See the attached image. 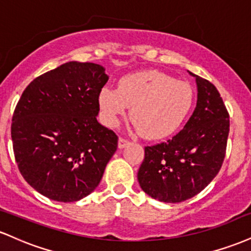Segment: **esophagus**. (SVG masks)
<instances>
[{"label":"esophagus","instance_id":"1","mask_svg":"<svg viewBox=\"0 0 251 251\" xmlns=\"http://www.w3.org/2000/svg\"><path fill=\"white\" fill-rule=\"evenodd\" d=\"M128 144H129L128 140L124 139V138H119V142H118V148L124 149V148H126V146H127Z\"/></svg>","mask_w":251,"mask_h":251}]
</instances>
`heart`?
<instances>
[{
	"instance_id": "heart-1",
	"label": "heart",
	"mask_w": 251,
	"mask_h": 251,
	"mask_svg": "<svg viewBox=\"0 0 251 251\" xmlns=\"http://www.w3.org/2000/svg\"><path fill=\"white\" fill-rule=\"evenodd\" d=\"M192 105L191 86L159 71L126 74L117 88L103 87L98 94V106L106 125H118L131 107L133 127L149 139H162L177 131Z\"/></svg>"
}]
</instances>
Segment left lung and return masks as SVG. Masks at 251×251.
I'll return each mask as SVG.
<instances>
[{
    "instance_id": "1",
    "label": "left lung",
    "mask_w": 251,
    "mask_h": 251,
    "mask_svg": "<svg viewBox=\"0 0 251 251\" xmlns=\"http://www.w3.org/2000/svg\"><path fill=\"white\" fill-rule=\"evenodd\" d=\"M189 74L197 85L194 113L172 139L146 146L138 171L143 191L165 203L200 194L217 176L226 157L230 123L223 100L211 82Z\"/></svg>"
}]
</instances>
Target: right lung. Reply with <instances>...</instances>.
Instances as JSON below:
<instances>
[{
  "instance_id": "obj_1",
  "label": "right lung",
  "mask_w": 251,
  "mask_h": 251,
  "mask_svg": "<svg viewBox=\"0 0 251 251\" xmlns=\"http://www.w3.org/2000/svg\"><path fill=\"white\" fill-rule=\"evenodd\" d=\"M108 76L101 65L70 61L34 79L17 102L11 139L20 172L56 201L93 192L117 151L118 137L98 123V94Z\"/></svg>"
}]
</instances>
